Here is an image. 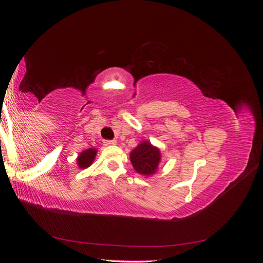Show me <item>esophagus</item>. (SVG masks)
I'll return each instance as SVG.
<instances>
[{
  "label": "esophagus",
  "mask_w": 263,
  "mask_h": 263,
  "mask_svg": "<svg viewBox=\"0 0 263 263\" xmlns=\"http://www.w3.org/2000/svg\"><path fill=\"white\" fill-rule=\"evenodd\" d=\"M117 144L116 140H104V145L106 146H114Z\"/></svg>",
  "instance_id": "34e87169"
}]
</instances>
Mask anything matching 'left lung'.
<instances>
[{"label":"left lung","mask_w":263,"mask_h":263,"mask_svg":"<svg viewBox=\"0 0 263 263\" xmlns=\"http://www.w3.org/2000/svg\"><path fill=\"white\" fill-rule=\"evenodd\" d=\"M129 158L135 171L144 177H151L158 170L161 153L149 140H144L130 151Z\"/></svg>","instance_id":"1"}]
</instances>
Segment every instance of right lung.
Here are the masks:
<instances>
[{"instance_id":"right-lung-1","label":"right lung","mask_w":263,"mask_h":263,"mask_svg":"<svg viewBox=\"0 0 263 263\" xmlns=\"http://www.w3.org/2000/svg\"><path fill=\"white\" fill-rule=\"evenodd\" d=\"M98 155V149L97 148H89L83 150L82 153L79 154L77 158V164L79 169H86L93 163L95 157Z\"/></svg>"}]
</instances>
